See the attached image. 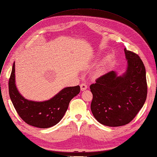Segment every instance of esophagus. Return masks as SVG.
Masks as SVG:
<instances>
[{"mask_svg": "<svg viewBox=\"0 0 157 157\" xmlns=\"http://www.w3.org/2000/svg\"><path fill=\"white\" fill-rule=\"evenodd\" d=\"M80 90H81V91H84V90H86V89H87V88H88V86H87V84H86L85 83H82L80 84Z\"/></svg>", "mask_w": 157, "mask_h": 157, "instance_id": "esophagus-1", "label": "esophagus"}]
</instances>
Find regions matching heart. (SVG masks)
<instances>
[{
	"instance_id": "heart-1",
	"label": "heart",
	"mask_w": 157,
	"mask_h": 157,
	"mask_svg": "<svg viewBox=\"0 0 157 157\" xmlns=\"http://www.w3.org/2000/svg\"><path fill=\"white\" fill-rule=\"evenodd\" d=\"M106 63L107 62H105V63L103 65V66H101L99 69H98V73L99 74H103L105 71V69H106V67L105 66L106 65Z\"/></svg>"
}]
</instances>
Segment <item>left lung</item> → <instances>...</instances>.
Returning <instances> with one entry per match:
<instances>
[{"label":"left lung","mask_w":157,"mask_h":157,"mask_svg":"<svg viewBox=\"0 0 157 157\" xmlns=\"http://www.w3.org/2000/svg\"><path fill=\"white\" fill-rule=\"evenodd\" d=\"M127 67L121 75L112 71L90 86L93 94L91 110L102 125L120 127L130 123L147 97L146 73L136 54L124 48Z\"/></svg>","instance_id":"8db88e82"}]
</instances>
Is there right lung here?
Instances as JSON below:
<instances>
[{"label":"right lung","instance_id":"add662e5","mask_svg":"<svg viewBox=\"0 0 157 157\" xmlns=\"http://www.w3.org/2000/svg\"><path fill=\"white\" fill-rule=\"evenodd\" d=\"M15 62L9 80V94L16 111L22 120L33 127L46 128L56 125L66 112L69 102L80 92V86L66 87L44 101L25 99L15 84Z\"/></svg>","mask_w":157,"mask_h":157}]
</instances>
